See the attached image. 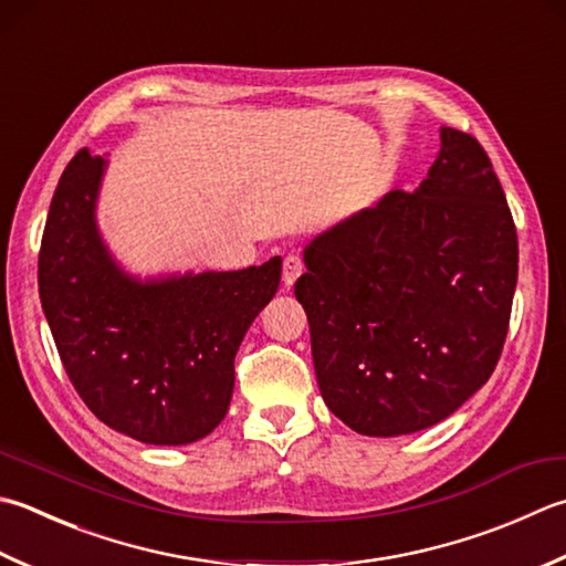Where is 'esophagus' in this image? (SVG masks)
Instances as JSON below:
<instances>
[{
  "instance_id": "esophagus-1",
  "label": "esophagus",
  "mask_w": 566,
  "mask_h": 566,
  "mask_svg": "<svg viewBox=\"0 0 566 566\" xmlns=\"http://www.w3.org/2000/svg\"><path fill=\"white\" fill-rule=\"evenodd\" d=\"M304 272V264L298 254H286L284 258V268H282V280L286 286H292L296 282V276Z\"/></svg>"
}]
</instances>
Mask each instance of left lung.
I'll list each match as a JSON object with an SVG mask.
<instances>
[{
  "mask_svg": "<svg viewBox=\"0 0 566 566\" xmlns=\"http://www.w3.org/2000/svg\"><path fill=\"white\" fill-rule=\"evenodd\" d=\"M294 284L321 395L365 437L447 419L491 378L511 326L517 230L479 139L441 127L417 191L318 235Z\"/></svg>",
  "mask_w": 566,
  "mask_h": 566,
  "instance_id": "8db88e82",
  "label": "left lung"
}]
</instances>
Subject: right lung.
Returning a JSON list of instances; mask_svg holds the SVG:
<instances>
[{"label": "right lung", "instance_id": "1", "mask_svg": "<svg viewBox=\"0 0 566 566\" xmlns=\"http://www.w3.org/2000/svg\"><path fill=\"white\" fill-rule=\"evenodd\" d=\"M103 157L65 166L39 250V296L65 373L87 409L144 444H191L226 417L235 353L280 286L282 260L142 284L95 228Z\"/></svg>", "mask_w": 566, "mask_h": 566}]
</instances>
